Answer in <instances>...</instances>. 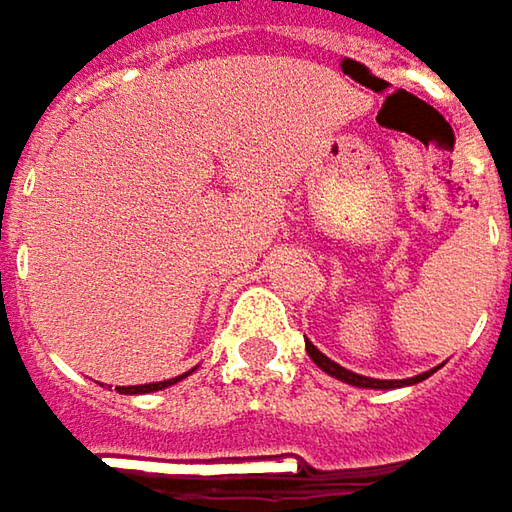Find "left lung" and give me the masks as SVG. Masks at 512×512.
Wrapping results in <instances>:
<instances>
[{
    "mask_svg": "<svg viewBox=\"0 0 512 512\" xmlns=\"http://www.w3.org/2000/svg\"><path fill=\"white\" fill-rule=\"evenodd\" d=\"M306 353H309V359H312L321 371H327L330 377H336V380H342V383H348V386H356V389H401V386H416V383L427 380V377L436 371V368H430V371L416 374V377H407V380H377V377H362V374H356V371H348L345 365H339V362H333L330 356H324L312 342H306Z\"/></svg>",
    "mask_w": 512,
    "mask_h": 512,
    "instance_id": "1",
    "label": "left lung"
}]
</instances>
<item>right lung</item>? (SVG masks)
Returning a JSON list of instances; mask_svg holds the SVG:
<instances>
[{
	"label": "right lung",
	"instance_id": "obj_1",
	"mask_svg": "<svg viewBox=\"0 0 512 512\" xmlns=\"http://www.w3.org/2000/svg\"><path fill=\"white\" fill-rule=\"evenodd\" d=\"M191 371H194V368H191ZM191 371H185V374H179V377H173V380H159V383H144V386H120L117 392H123V395H147V392H159V389H167V386H173V383L185 380Z\"/></svg>",
	"mask_w": 512,
	"mask_h": 512
}]
</instances>
